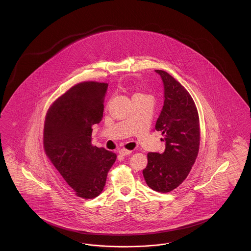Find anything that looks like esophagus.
I'll list each match as a JSON object with an SVG mask.
<instances>
[{
    "instance_id": "34e87169",
    "label": "esophagus",
    "mask_w": 251,
    "mask_h": 251,
    "mask_svg": "<svg viewBox=\"0 0 251 251\" xmlns=\"http://www.w3.org/2000/svg\"><path fill=\"white\" fill-rule=\"evenodd\" d=\"M120 153L121 155L126 156L131 154V151H128V150H125V149H121L120 151Z\"/></svg>"
}]
</instances>
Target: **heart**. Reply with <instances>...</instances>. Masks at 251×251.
<instances>
[{"label": "heart", "mask_w": 251, "mask_h": 251, "mask_svg": "<svg viewBox=\"0 0 251 251\" xmlns=\"http://www.w3.org/2000/svg\"><path fill=\"white\" fill-rule=\"evenodd\" d=\"M134 96H145L144 94H142V93H136V94H134ZM133 96V97H134Z\"/></svg>", "instance_id": "heart-1"}]
</instances>
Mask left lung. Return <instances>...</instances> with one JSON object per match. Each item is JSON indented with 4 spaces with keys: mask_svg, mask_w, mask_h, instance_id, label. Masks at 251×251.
<instances>
[{
    "mask_svg": "<svg viewBox=\"0 0 251 251\" xmlns=\"http://www.w3.org/2000/svg\"><path fill=\"white\" fill-rule=\"evenodd\" d=\"M164 84V106L156 121V131L165 136L166 150L148 153L143 170L149 187L161 193L177 188L188 176L198 157L201 140L200 119L188 91L164 71H155Z\"/></svg>",
    "mask_w": 251,
    "mask_h": 251,
    "instance_id": "8db88e82",
    "label": "left lung"
}]
</instances>
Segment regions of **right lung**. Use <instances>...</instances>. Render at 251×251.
I'll use <instances>...</instances> for the list:
<instances>
[{
    "instance_id": "right-lung-1",
    "label": "right lung",
    "mask_w": 251,
    "mask_h": 251,
    "mask_svg": "<svg viewBox=\"0 0 251 251\" xmlns=\"http://www.w3.org/2000/svg\"><path fill=\"white\" fill-rule=\"evenodd\" d=\"M108 84H75L49 108L43 132L46 155L76 196L98 197L117 154L91 144L92 126L103 115Z\"/></svg>"
}]
</instances>
